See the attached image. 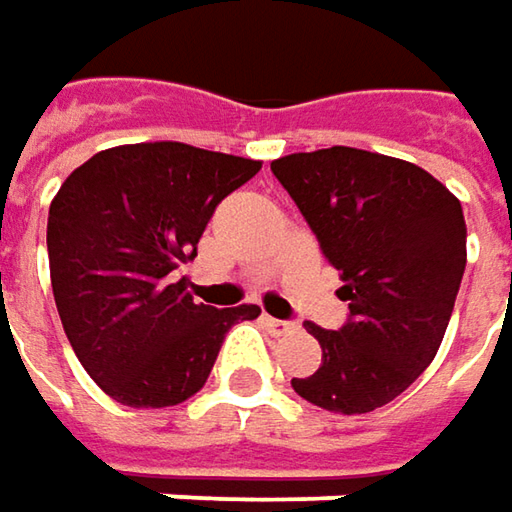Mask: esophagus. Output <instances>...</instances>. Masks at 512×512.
Segmentation results:
<instances>
[{"instance_id": "esophagus-1", "label": "esophagus", "mask_w": 512, "mask_h": 512, "mask_svg": "<svg viewBox=\"0 0 512 512\" xmlns=\"http://www.w3.org/2000/svg\"><path fill=\"white\" fill-rule=\"evenodd\" d=\"M265 325H268L270 334H276V337H282V334H291V331H296V328H299L294 320H276V317H265Z\"/></svg>"}]
</instances>
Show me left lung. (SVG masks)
<instances>
[{"label":"left lung","mask_w":512,"mask_h":512,"mask_svg":"<svg viewBox=\"0 0 512 512\" xmlns=\"http://www.w3.org/2000/svg\"><path fill=\"white\" fill-rule=\"evenodd\" d=\"M340 270L348 320L305 322L320 369L291 386L328 412L366 415L406 392L444 340L467 268L461 201L409 161L351 146L296 152L270 164Z\"/></svg>","instance_id":"obj_1"}]
</instances>
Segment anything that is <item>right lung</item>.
Listing matches in <instances>:
<instances>
[{"label": "right lung", "instance_id": "obj_1", "mask_svg": "<svg viewBox=\"0 0 512 512\" xmlns=\"http://www.w3.org/2000/svg\"><path fill=\"white\" fill-rule=\"evenodd\" d=\"M259 169L161 141L103 149L65 178L48 210L51 288L77 360L112 400L184 403L207 383L227 331L262 314L195 302L172 276L198 256L218 204Z\"/></svg>", "mask_w": 512, "mask_h": 512}]
</instances>
